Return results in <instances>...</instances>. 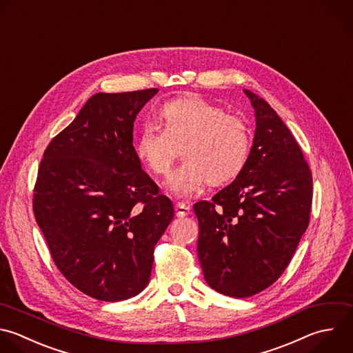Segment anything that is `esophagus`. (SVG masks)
<instances>
[{"label":"esophagus","mask_w":353,"mask_h":353,"mask_svg":"<svg viewBox=\"0 0 353 353\" xmlns=\"http://www.w3.org/2000/svg\"><path fill=\"white\" fill-rule=\"evenodd\" d=\"M175 214H176V216L183 218V216L190 214V207L185 203H176L175 204Z\"/></svg>","instance_id":"obj_1"}]
</instances>
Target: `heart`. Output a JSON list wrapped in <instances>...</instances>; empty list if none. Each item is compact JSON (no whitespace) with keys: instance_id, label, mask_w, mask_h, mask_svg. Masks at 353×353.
Segmentation results:
<instances>
[{"instance_id":"obj_1","label":"heart","mask_w":353,"mask_h":353,"mask_svg":"<svg viewBox=\"0 0 353 353\" xmlns=\"http://www.w3.org/2000/svg\"><path fill=\"white\" fill-rule=\"evenodd\" d=\"M163 127L146 123L135 141L139 160L156 175H165L182 146L185 160L168 178L178 196H193L210 181L234 179L247 165L252 135L248 123L201 97H185L160 108Z\"/></svg>"}]
</instances>
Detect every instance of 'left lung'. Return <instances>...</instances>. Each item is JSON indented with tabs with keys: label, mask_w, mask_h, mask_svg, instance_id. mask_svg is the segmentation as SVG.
<instances>
[{
	"label": "left lung",
	"mask_w": 353,
	"mask_h": 353,
	"mask_svg": "<svg viewBox=\"0 0 353 353\" xmlns=\"http://www.w3.org/2000/svg\"><path fill=\"white\" fill-rule=\"evenodd\" d=\"M244 92L256 121L248 163L211 201L193 205L204 279L234 298L281 276L309 225L313 194L310 168L287 125L265 99Z\"/></svg>",
	"instance_id": "8db88e82"
}]
</instances>
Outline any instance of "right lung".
I'll return each instance as SVG.
<instances>
[{
    "mask_svg": "<svg viewBox=\"0 0 353 353\" xmlns=\"http://www.w3.org/2000/svg\"><path fill=\"white\" fill-rule=\"evenodd\" d=\"M157 88L95 94L47 146L33 211L61 273L106 302L138 295L149 283L172 201L142 170L134 121Z\"/></svg>",
    "mask_w": 353,
    "mask_h": 353,
    "instance_id": "right-lung-1",
    "label": "right lung"
}]
</instances>
